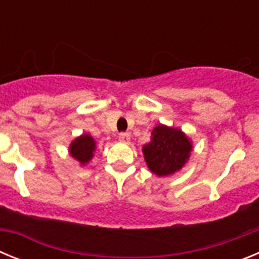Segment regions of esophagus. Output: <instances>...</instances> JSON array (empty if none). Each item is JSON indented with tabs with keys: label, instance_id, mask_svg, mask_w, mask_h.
I'll return each instance as SVG.
<instances>
[{
	"label": "esophagus",
	"instance_id": "esophagus-1",
	"mask_svg": "<svg viewBox=\"0 0 259 259\" xmlns=\"http://www.w3.org/2000/svg\"><path fill=\"white\" fill-rule=\"evenodd\" d=\"M130 140H131V135L130 134H127V132L119 134V141H122V143H128Z\"/></svg>",
	"mask_w": 259,
	"mask_h": 259
}]
</instances>
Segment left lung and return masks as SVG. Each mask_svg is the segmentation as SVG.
Wrapping results in <instances>:
<instances>
[{
  "label": "left lung",
  "instance_id": "left-lung-1",
  "mask_svg": "<svg viewBox=\"0 0 259 259\" xmlns=\"http://www.w3.org/2000/svg\"><path fill=\"white\" fill-rule=\"evenodd\" d=\"M192 143L179 128L159 124L154 127L150 143L143 146L149 170L158 176H168L182 170L189 159Z\"/></svg>",
  "mask_w": 259,
  "mask_h": 259
}]
</instances>
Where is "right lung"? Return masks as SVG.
Masks as SVG:
<instances>
[{
  "label": "right lung",
  "mask_w": 259,
  "mask_h": 259,
  "mask_svg": "<svg viewBox=\"0 0 259 259\" xmlns=\"http://www.w3.org/2000/svg\"><path fill=\"white\" fill-rule=\"evenodd\" d=\"M96 150V141L93 137L88 134H84L81 136L76 137L70 145V155L75 158L81 166L88 163L93 157V153Z\"/></svg>",
  "instance_id": "add662e5"
}]
</instances>
